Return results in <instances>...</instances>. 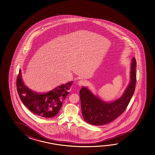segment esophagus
Here are the masks:
<instances>
[{
    "label": "esophagus",
    "mask_w": 155,
    "mask_h": 155,
    "mask_svg": "<svg viewBox=\"0 0 155 155\" xmlns=\"http://www.w3.org/2000/svg\"><path fill=\"white\" fill-rule=\"evenodd\" d=\"M84 84H85V82L84 80H79V81L78 82V86H79L80 87L84 85Z\"/></svg>",
    "instance_id": "1"
}]
</instances>
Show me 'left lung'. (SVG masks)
Here are the masks:
<instances>
[{
  "label": "left lung",
  "instance_id": "1",
  "mask_svg": "<svg viewBox=\"0 0 155 155\" xmlns=\"http://www.w3.org/2000/svg\"><path fill=\"white\" fill-rule=\"evenodd\" d=\"M136 64V60L133 57L130 65V84L122 96L114 101L106 102L94 94L87 87L81 88L80 96L84 121L94 126H102L110 123L124 113L135 91Z\"/></svg>",
  "mask_w": 155,
  "mask_h": 155
}]
</instances>
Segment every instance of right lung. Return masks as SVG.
Wrapping results in <instances>:
<instances>
[{"label": "right lung", "instance_id": "right-lung-1", "mask_svg": "<svg viewBox=\"0 0 155 155\" xmlns=\"http://www.w3.org/2000/svg\"><path fill=\"white\" fill-rule=\"evenodd\" d=\"M72 84L73 81L68 82L46 93H38L25 84L21 69L16 82L18 94L23 104L32 113L44 118H51L57 115Z\"/></svg>", "mask_w": 155, "mask_h": 155}]
</instances>
